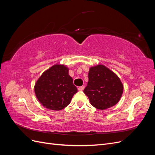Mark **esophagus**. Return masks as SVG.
I'll return each instance as SVG.
<instances>
[{"mask_svg": "<svg viewBox=\"0 0 155 155\" xmlns=\"http://www.w3.org/2000/svg\"><path fill=\"white\" fill-rule=\"evenodd\" d=\"M84 88H85V87L84 86H81V87H78V91H83V90H84Z\"/></svg>", "mask_w": 155, "mask_h": 155, "instance_id": "34e87169", "label": "esophagus"}]
</instances>
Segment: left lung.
<instances>
[{
	"instance_id": "left-lung-1",
	"label": "left lung",
	"mask_w": 155,
	"mask_h": 155,
	"mask_svg": "<svg viewBox=\"0 0 155 155\" xmlns=\"http://www.w3.org/2000/svg\"><path fill=\"white\" fill-rule=\"evenodd\" d=\"M124 85L118 76L103 64L89 69L88 81L84 89L91 104L100 110L115 105L122 96Z\"/></svg>"
}]
</instances>
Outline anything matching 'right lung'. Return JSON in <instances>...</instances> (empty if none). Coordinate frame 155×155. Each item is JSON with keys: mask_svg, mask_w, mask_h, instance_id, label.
Segmentation results:
<instances>
[{"mask_svg": "<svg viewBox=\"0 0 155 155\" xmlns=\"http://www.w3.org/2000/svg\"><path fill=\"white\" fill-rule=\"evenodd\" d=\"M68 70L64 65L56 64L45 71L35 83V96L46 109H63L69 105L73 96L78 92Z\"/></svg>", "mask_w": 155, "mask_h": 155, "instance_id": "obj_1", "label": "right lung"}]
</instances>
